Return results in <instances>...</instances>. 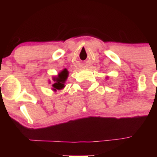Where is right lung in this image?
I'll list each match as a JSON object with an SVG mask.
<instances>
[{
	"mask_svg": "<svg viewBox=\"0 0 157 157\" xmlns=\"http://www.w3.org/2000/svg\"><path fill=\"white\" fill-rule=\"evenodd\" d=\"M68 75V71L64 69L63 71H61L58 75L57 78H53V80L55 82L52 86H53L54 90H61L62 88L64 87V82L66 81Z\"/></svg>",
	"mask_w": 157,
	"mask_h": 157,
	"instance_id": "obj_1",
	"label": "right lung"
}]
</instances>
